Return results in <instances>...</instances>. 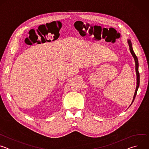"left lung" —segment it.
I'll list each match as a JSON object with an SVG mask.
<instances>
[{
  "label": "left lung",
  "mask_w": 149,
  "mask_h": 149,
  "mask_svg": "<svg viewBox=\"0 0 149 149\" xmlns=\"http://www.w3.org/2000/svg\"><path fill=\"white\" fill-rule=\"evenodd\" d=\"M127 42H128V44L129 45V48H130V51L133 56V57L134 58V61H135V65H136V75H137V86H136V91H135V93H134V97H133V100L132 101V104H130V106H131V105L132 104V103L133 102L134 100V98L136 96V94H137V90H138V88L139 87V85H140V74H139V61H138V59H137V56L136 55L134 51H133V47H132V42L130 39H128L127 40Z\"/></svg>",
  "instance_id": "left-lung-1"
}]
</instances>
